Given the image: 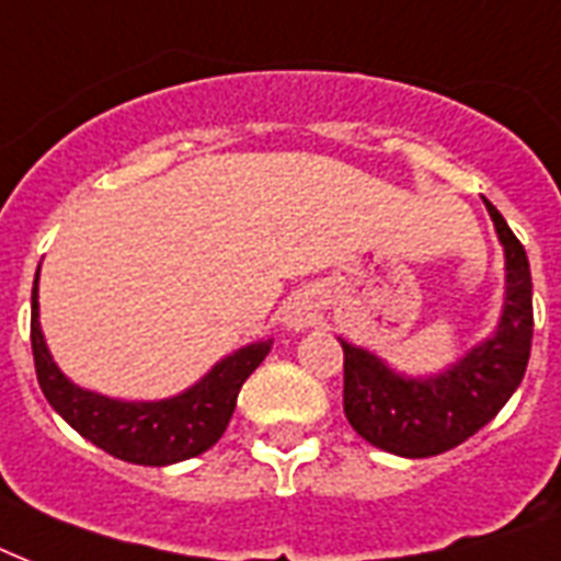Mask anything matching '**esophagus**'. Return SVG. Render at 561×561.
Instances as JSON below:
<instances>
[{"instance_id": "obj_1", "label": "esophagus", "mask_w": 561, "mask_h": 561, "mask_svg": "<svg viewBox=\"0 0 561 561\" xmlns=\"http://www.w3.org/2000/svg\"><path fill=\"white\" fill-rule=\"evenodd\" d=\"M317 311L320 308H317V299L311 294H294L282 311V323L288 325L290 332H306L308 325H314Z\"/></svg>"}]
</instances>
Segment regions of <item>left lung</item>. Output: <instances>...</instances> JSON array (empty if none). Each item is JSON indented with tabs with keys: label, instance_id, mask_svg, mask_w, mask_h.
<instances>
[{
	"label": "left lung",
	"instance_id": "8db88e82",
	"mask_svg": "<svg viewBox=\"0 0 561 561\" xmlns=\"http://www.w3.org/2000/svg\"><path fill=\"white\" fill-rule=\"evenodd\" d=\"M504 247V306L495 332L434 375L392 369L375 352L343 346V413L369 445L396 457H434L497 416L518 390L533 343V276L522 241L483 197Z\"/></svg>",
	"mask_w": 561,
	"mask_h": 561
}]
</instances>
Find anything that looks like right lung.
Listing matches in <instances>:
<instances>
[{"label":"right lung","mask_w":561,"mask_h":561,"mask_svg":"<svg viewBox=\"0 0 561 561\" xmlns=\"http://www.w3.org/2000/svg\"><path fill=\"white\" fill-rule=\"evenodd\" d=\"M37 282L39 267L31 290V350H34L39 390L83 439L136 466H171L209 451L227 431L241 383L267 358L273 346L271 337L247 343L227 358H220L188 390L169 399H110L69 381L55 364L39 329Z\"/></svg>","instance_id":"add662e5"}]
</instances>
